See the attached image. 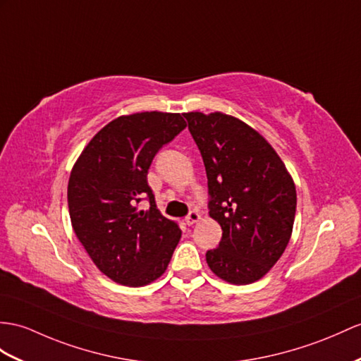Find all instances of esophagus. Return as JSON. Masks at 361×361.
<instances>
[{"label":"esophagus","instance_id":"esophagus-1","mask_svg":"<svg viewBox=\"0 0 361 361\" xmlns=\"http://www.w3.org/2000/svg\"><path fill=\"white\" fill-rule=\"evenodd\" d=\"M200 221V214L197 213V211H191V213L185 217V222L188 224V225H195V224H197Z\"/></svg>","mask_w":361,"mask_h":361}]
</instances>
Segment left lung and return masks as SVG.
<instances>
[{"label": "left lung", "instance_id": "left-lung-1", "mask_svg": "<svg viewBox=\"0 0 361 361\" xmlns=\"http://www.w3.org/2000/svg\"><path fill=\"white\" fill-rule=\"evenodd\" d=\"M204 159L209 217L222 240L207 251L214 274L248 285L268 274L293 234L297 192L283 161L259 131L221 111L183 113Z\"/></svg>", "mask_w": 361, "mask_h": 361}]
</instances>
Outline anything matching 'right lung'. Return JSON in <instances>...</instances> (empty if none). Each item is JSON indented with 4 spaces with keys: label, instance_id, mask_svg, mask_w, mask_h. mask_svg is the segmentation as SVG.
<instances>
[{
    "label": "right lung",
    "instance_id": "obj_1",
    "mask_svg": "<svg viewBox=\"0 0 361 361\" xmlns=\"http://www.w3.org/2000/svg\"><path fill=\"white\" fill-rule=\"evenodd\" d=\"M185 127L180 113L119 116L92 137L73 165L67 187L73 231L113 282L145 286L169 267L182 231L156 208L147 174L159 148ZM142 197L151 200L145 212L138 209Z\"/></svg>",
    "mask_w": 361,
    "mask_h": 361
}]
</instances>
